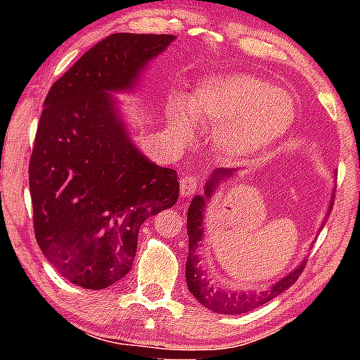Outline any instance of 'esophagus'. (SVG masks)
Masks as SVG:
<instances>
[{"label":"esophagus","mask_w":360,"mask_h":360,"mask_svg":"<svg viewBox=\"0 0 360 360\" xmlns=\"http://www.w3.org/2000/svg\"><path fill=\"white\" fill-rule=\"evenodd\" d=\"M198 190V180L193 175H184L180 179V193L184 198H190Z\"/></svg>","instance_id":"obj_1"}]
</instances>
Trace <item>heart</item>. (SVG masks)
Returning <instances> with one entry per match:
<instances>
[{"label": "heart", "instance_id": "1", "mask_svg": "<svg viewBox=\"0 0 360 360\" xmlns=\"http://www.w3.org/2000/svg\"><path fill=\"white\" fill-rule=\"evenodd\" d=\"M295 116L293 98L275 83L231 73L201 82L188 105L175 103L172 122L184 136L193 134V120L218 127V149L233 159H244L274 146L292 127Z\"/></svg>", "mask_w": 360, "mask_h": 360}]
</instances>
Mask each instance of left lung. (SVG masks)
Segmentation results:
<instances>
[{
	"mask_svg": "<svg viewBox=\"0 0 360 360\" xmlns=\"http://www.w3.org/2000/svg\"><path fill=\"white\" fill-rule=\"evenodd\" d=\"M233 170L218 169L214 170V174L210 176L208 184H206L205 196H195L191 200L188 214H186V231H188V259H186V267H185V277L186 285L191 295L198 300V302L206 307L211 311L221 313V314H240L248 313L250 309L260 307V304L270 302L277 295L285 292L290 285L297 282L300 275H302L304 264L307 260H303L292 274L287 277L280 278L277 283H274L272 287L262 292H231V290L218 288L205 277V272L198 267V255H196V248H198L201 238H203V211L206 206V201L211 198V195L214 193L216 185L219 184L223 179H229ZM334 198V196H333ZM334 205H329V211L331 213ZM324 224V223H323Z\"/></svg>",
	"mask_w": 360,
	"mask_h": 360,
	"instance_id": "8db88e82",
	"label": "left lung"
}]
</instances>
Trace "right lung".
Listing matches in <instances>:
<instances>
[{
    "instance_id": "right-lung-1",
    "label": "right lung",
    "mask_w": 360,
    "mask_h": 360,
    "mask_svg": "<svg viewBox=\"0 0 360 360\" xmlns=\"http://www.w3.org/2000/svg\"><path fill=\"white\" fill-rule=\"evenodd\" d=\"M170 34H111L49 90L29 162L34 233L57 272L101 290L129 272L147 218L179 198L174 169L149 162L108 91L131 90Z\"/></svg>"
}]
</instances>
